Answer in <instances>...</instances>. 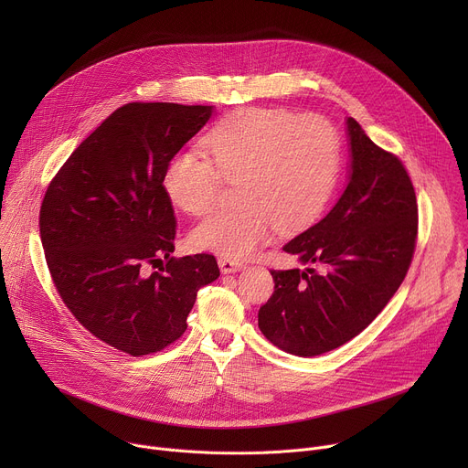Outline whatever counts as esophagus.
Listing matches in <instances>:
<instances>
[{
  "label": "esophagus",
  "mask_w": 468,
  "mask_h": 468,
  "mask_svg": "<svg viewBox=\"0 0 468 468\" xmlns=\"http://www.w3.org/2000/svg\"><path fill=\"white\" fill-rule=\"evenodd\" d=\"M218 266H220V272L222 274H235L239 271H244L246 266L239 261H233V259H228V257H220L218 259Z\"/></svg>",
  "instance_id": "obj_1"
}]
</instances>
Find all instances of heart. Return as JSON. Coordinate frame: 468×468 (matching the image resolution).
<instances>
[{"label":"heart","mask_w":468,"mask_h":468,"mask_svg":"<svg viewBox=\"0 0 468 468\" xmlns=\"http://www.w3.org/2000/svg\"><path fill=\"white\" fill-rule=\"evenodd\" d=\"M212 157L185 148L170 157L163 186L170 202L204 215L220 199L224 181L237 183L240 206L197 222L196 250L244 259L276 231H296L318 218L341 172V139L329 120L282 109L248 107L220 120L204 139Z\"/></svg>","instance_id":"obj_1"}]
</instances>
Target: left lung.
<instances>
[{"label": "left lung", "instance_id": "left-lung-1", "mask_svg": "<svg viewBox=\"0 0 468 468\" xmlns=\"http://www.w3.org/2000/svg\"><path fill=\"white\" fill-rule=\"evenodd\" d=\"M348 185L314 226L283 246L305 271H272L274 294L259 329L274 346L314 357L354 339L402 285L415 253L419 207L396 155L376 146L354 120Z\"/></svg>", "mask_w": 468, "mask_h": 468}]
</instances>
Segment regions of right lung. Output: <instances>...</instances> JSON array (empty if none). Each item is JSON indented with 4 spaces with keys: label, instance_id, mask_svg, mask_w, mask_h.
<instances>
[{
    "label": "right lung",
    "instance_id": "add662e5",
    "mask_svg": "<svg viewBox=\"0 0 468 468\" xmlns=\"http://www.w3.org/2000/svg\"><path fill=\"white\" fill-rule=\"evenodd\" d=\"M211 105L127 103L74 150L40 207V239L66 307L129 356L161 352L186 329L215 255L172 257L176 217L165 166L213 116ZM165 258L157 273L153 268Z\"/></svg>",
    "mask_w": 468,
    "mask_h": 468
}]
</instances>
